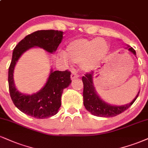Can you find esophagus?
Returning a JSON list of instances; mask_svg holds the SVG:
<instances>
[{"label": "esophagus", "mask_w": 148, "mask_h": 148, "mask_svg": "<svg viewBox=\"0 0 148 148\" xmlns=\"http://www.w3.org/2000/svg\"><path fill=\"white\" fill-rule=\"evenodd\" d=\"M79 76V74H76V73H75V72H74V73H72V74H71V79H72V80H74L75 79H77Z\"/></svg>", "instance_id": "34e87169"}]
</instances>
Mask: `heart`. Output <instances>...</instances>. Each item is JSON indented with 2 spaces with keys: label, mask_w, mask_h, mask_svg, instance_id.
<instances>
[{
  "label": "heart",
  "mask_w": 148,
  "mask_h": 148,
  "mask_svg": "<svg viewBox=\"0 0 148 148\" xmlns=\"http://www.w3.org/2000/svg\"><path fill=\"white\" fill-rule=\"evenodd\" d=\"M109 44L102 38H77L66 47V54L74 63H81V69L88 72L94 70L106 58L109 51ZM66 57V55L63 54Z\"/></svg>",
  "instance_id": "heart-1"
}]
</instances>
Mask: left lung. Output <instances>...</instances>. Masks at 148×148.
<instances>
[{"label":"left lung","instance_id":"left-lung-1","mask_svg":"<svg viewBox=\"0 0 148 148\" xmlns=\"http://www.w3.org/2000/svg\"><path fill=\"white\" fill-rule=\"evenodd\" d=\"M134 55L136 51L132 47L128 48ZM94 75V72L87 73L82 77L83 83V103L88 111L94 116L101 117H112L117 116L130 107L138 97L139 92L135 99L129 104L121 106H114L108 104L102 101L97 94L92 83V79Z\"/></svg>","mask_w":148,"mask_h":148}]
</instances>
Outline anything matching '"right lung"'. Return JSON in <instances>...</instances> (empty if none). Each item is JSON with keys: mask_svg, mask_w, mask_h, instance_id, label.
I'll list each match as a JSON object with an SVG mask.
<instances>
[{"mask_svg": "<svg viewBox=\"0 0 148 148\" xmlns=\"http://www.w3.org/2000/svg\"><path fill=\"white\" fill-rule=\"evenodd\" d=\"M63 38V32L38 30L26 36L14 49L9 67L8 83L10 97L14 104L23 113L36 119H47L58 112L61 106V96L65 88L72 83L69 70L51 71L44 88L36 94L25 95L17 91L14 86L13 73L16 63L23 52L29 48H43L52 53L58 48Z\"/></svg>", "mask_w": 148, "mask_h": 148, "instance_id": "right-lung-1", "label": "right lung"}]
</instances>
